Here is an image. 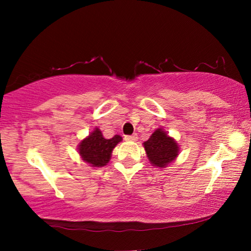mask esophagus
Segmentation results:
<instances>
[{
  "instance_id": "34e87169",
  "label": "esophagus",
  "mask_w": 251,
  "mask_h": 251,
  "mask_svg": "<svg viewBox=\"0 0 251 251\" xmlns=\"http://www.w3.org/2000/svg\"><path fill=\"white\" fill-rule=\"evenodd\" d=\"M137 138H138V137H137V133H133L131 136H125V139L126 142H135Z\"/></svg>"
}]
</instances>
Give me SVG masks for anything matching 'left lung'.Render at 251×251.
Masks as SVG:
<instances>
[{
	"label": "left lung",
	"mask_w": 251,
	"mask_h": 251,
	"mask_svg": "<svg viewBox=\"0 0 251 251\" xmlns=\"http://www.w3.org/2000/svg\"><path fill=\"white\" fill-rule=\"evenodd\" d=\"M150 163L155 168H167L179 155V145L166 130L157 128L149 140L143 143Z\"/></svg>",
	"instance_id": "8db88e82"
}]
</instances>
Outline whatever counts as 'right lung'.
I'll list each match as a JSON object with an SVG mask.
<instances>
[{"label":"right lung","mask_w":251,"mask_h":251,"mask_svg":"<svg viewBox=\"0 0 251 251\" xmlns=\"http://www.w3.org/2000/svg\"><path fill=\"white\" fill-rule=\"evenodd\" d=\"M120 142H122L121 136L115 135L113 138L107 139L102 136L101 130L96 126L94 131L78 143L77 153L90 167H105L111 160L113 150Z\"/></svg>","instance_id":"1"}]
</instances>
